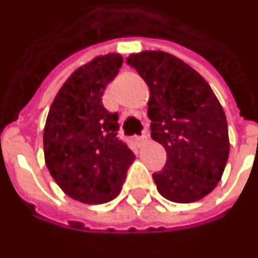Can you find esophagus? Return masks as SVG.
<instances>
[{
    "label": "esophagus",
    "mask_w": 258,
    "mask_h": 258,
    "mask_svg": "<svg viewBox=\"0 0 258 258\" xmlns=\"http://www.w3.org/2000/svg\"><path fill=\"white\" fill-rule=\"evenodd\" d=\"M147 140H148V133H147V131H145V133H144L141 137H135V141H137V144H138L140 147H141L142 144H145V142H147Z\"/></svg>",
    "instance_id": "obj_1"
}]
</instances>
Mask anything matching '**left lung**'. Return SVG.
I'll use <instances>...</instances> for the list:
<instances>
[{
    "label": "left lung",
    "mask_w": 258,
    "mask_h": 258,
    "mask_svg": "<svg viewBox=\"0 0 258 258\" xmlns=\"http://www.w3.org/2000/svg\"><path fill=\"white\" fill-rule=\"evenodd\" d=\"M127 64L149 88L151 137L166 149V165L154 173L162 197L192 203L210 194L229 158L228 123L208 82L165 51L131 54Z\"/></svg>",
    "instance_id": "left-lung-1"
}]
</instances>
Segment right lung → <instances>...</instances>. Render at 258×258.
<instances>
[{
    "instance_id": "add662e5",
    "label": "right lung",
    "mask_w": 258,
    "mask_h": 258,
    "mask_svg": "<svg viewBox=\"0 0 258 258\" xmlns=\"http://www.w3.org/2000/svg\"><path fill=\"white\" fill-rule=\"evenodd\" d=\"M123 57L99 55L71 74L54 98L43 133L50 174L68 197L103 204L121 191L134 154L118 140V116L104 109L103 91Z\"/></svg>"
}]
</instances>
